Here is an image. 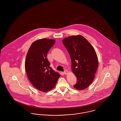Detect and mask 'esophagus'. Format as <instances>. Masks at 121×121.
I'll return each instance as SVG.
<instances>
[{
    "label": "esophagus",
    "mask_w": 121,
    "mask_h": 121,
    "mask_svg": "<svg viewBox=\"0 0 121 121\" xmlns=\"http://www.w3.org/2000/svg\"><path fill=\"white\" fill-rule=\"evenodd\" d=\"M64 74H67L68 73V71H67V70H65L64 72Z\"/></svg>",
    "instance_id": "34e87169"
}]
</instances>
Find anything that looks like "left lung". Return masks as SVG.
<instances>
[{"instance_id": "obj_1", "label": "left lung", "mask_w": 121, "mask_h": 121, "mask_svg": "<svg viewBox=\"0 0 121 121\" xmlns=\"http://www.w3.org/2000/svg\"><path fill=\"white\" fill-rule=\"evenodd\" d=\"M63 43L69 54L72 70L77 78L74 87L85 89L93 82L98 67L96 52L87 40L80 35L65 38Z\"/></svg>"}]
</instances>
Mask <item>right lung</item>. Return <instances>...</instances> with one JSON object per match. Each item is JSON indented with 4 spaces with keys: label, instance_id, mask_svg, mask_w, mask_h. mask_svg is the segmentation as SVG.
Instances as JSON below:
<instances>
[{
    "label": "right lung",
    "instance_id": "add662e5",
    "mask_svg": "<svg viewBox=\"0 0 121 121\" xmlns=\"http://www.w3.org/2000/svg\"><path fill=\"white\" fill-rule=\"evenodd\" d=\"M55 40L38 39L30 47L26 58L25 69L28 78L38 90L46 92L56 85L60 74L50 67L47 54Z\"/></svg>",
    "mask_w": 121,
    "mask_h": 121
}]
</instances>
